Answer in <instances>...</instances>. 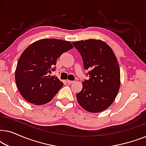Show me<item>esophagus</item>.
<instances>
[{
	"label": "esophagus",
	"mask_w": 146,
	"mask_h": 146,
	"mask_svg": "<svg viewBox=\"0 0 146 146\" xmlns=\"http://www.w3.org/2000/svg\"><path fill=\"white\" fill-rule=\"evenodd\" d=\"M66 82L68 84H74V81H71V80H66Z\"/></svg>",
	"instance_id": "34e87169"
}]
</instances>
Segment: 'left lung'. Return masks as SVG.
I'll list each match as a JSON object with an SVG mask.
<instances>
[{
	"instance_id": "obj_1",
	"label": "left lung",
	"mask_w": 146,
	"mask_h": 146,
	"mask_svg": "<svg viewBox=\"0 0 146 146\" xmlns=\"http://www.w3.org/2000/svg\"><path fill=\"white\" fill-rule=\"evenodd\" d=\"M72 43L82 57L84 69L89 70V80L83 82L82 89L76 94L78 102L90 112L105 110L114 101L120 86L116 56L110 46L101 40Z\"/></svg>"
}]
</instances>
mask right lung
<instances>
[{
	"instance_id": "obj_1",
	"label": "right lung",
	"mask_w": 146,
	"mask_h": 146,
	"mask_svg": "<svg viewBox=\"0 0 146 146\" xmlns=\"http://www.w3.org/2000/svg\"><path fill=\"white\" fill-rule=\"evenodd\" d=\"M73 48L70 42L44 38L31 44L22 53L15 70L17 86L24 98L35 105L50 102L63 83L49 74L54 70L56 60Z\"/></svg>"
}]
</instances>
